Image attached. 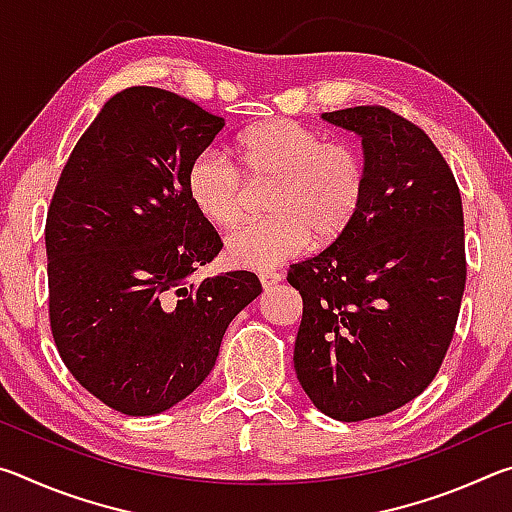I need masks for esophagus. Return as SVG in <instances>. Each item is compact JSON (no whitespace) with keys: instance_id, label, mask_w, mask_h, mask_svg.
<instances>
[{"instance_id":"obj_1","label":"esophagus","mask_w":512,"mask_h":512,"mask_svg":"<svg viewBox=\"0 0 512 512\" xmlns=\"http://www.w3.org/2000/svg\"><path fill=\"white\" fill-rule=\"evenodd\" d=\"M259 282H262L264 289H268V287H273V284L282 282V273H277V271H262V273H259Z\"/></svg>"}]
</instances>
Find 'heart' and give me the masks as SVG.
<instances>
[{
    "label": "heart",
    "instance_id": "obj_1",
    "mask_svg": "<svg viewBox=\"0 0 512 512\" xmlns=\"http://www.w3.org/2000/svg\"><path fill=\"white\" fill-rule=\"evenodd\" d=\"M239 164L219 149H203L189 162V201L207 223L235 228L248 207V181L273 183L268 219L237 228L225 239V259L237 268H273L316 241L332 246L348 235L366 201L368 167L348 142L325 140L293 119H271L237 140Z\"/></svg>",
    "mask_w": 512,
    "mask_h": 512
}]
</instances>
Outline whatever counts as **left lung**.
Returning a JSON list of instances; mask_svg holds the SVG:
<instances>
[{"label":"left lung","instance_id":"left-lung-1","mask_svg":"<svg viewBox=\"0 0 512 512\" xmlns=\"http://www.w3.org/2000/svg\"><path fill=\"white\" fill-rule=\"evenodd\" d=\"M361 135L368 192L348 235L289 268L293 368L329 418L395 411L438 375L465 291L463 203L429 135L384 106L325 112Z\"/></svg>","mask_w":512,"mask_h":512}]
</instances>
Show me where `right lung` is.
Here are the masks:
<instances>
[{"label":"right lung","instance_id":"obj_1","mask_svg":"<svg viewBox=\"0 0 512 512\" xmlns=\"http://www.w3.org/2000/svg\"><path fill=\"white\" fill-rule=\"evenodd\" d=\"M223 126L173 92L128 88L76 142L51 196V336L85 391L126 415L194 393L230 320L262 293L248 271L189 282L223 244L189 201L185 173Z\"/></svg>","mask_w":512,"mask_h":512}]
</instances>
